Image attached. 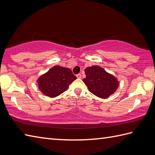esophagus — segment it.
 Wrapping results in <instances>:
<instances>
[{
  "instance_id": "obj_1",
  "label": "esophagus",
  "mask_w": 155,
  "mask_h": 155,
  "mask_svg": "<svg viewBox=\"0 0 155 155\" xmlns=\"http://www.w3.org/2000/svg\"><path fill=\"white\" fill-rule=\"evenodd\" d=\"M76 77H77V78H78V79H81V75L80 74H78V75H76Z\"/></svg>"
}]
</instances>
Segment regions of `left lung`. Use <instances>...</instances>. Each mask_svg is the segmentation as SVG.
<instances>
[{
	"label": "left lung",
	"instance_id": "1",
	"mask_svg": "<svg viewBox=\"0 0 155 155\" xmlns=\"http://www.w3.org/2000/svg\"><path fill=\"white\" fill-rule=\"evenodd\" d=\"M85 72L86 78L83 81L89 91L98 97L107 99L118 88V79L101 66L87 67L85 69Z\"/></svg>",
	"mask_w": 155,
	"mask_h": 155
}]
</instances>
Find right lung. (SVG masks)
Returning a JSON list of instances; mask_svg holds the SVG:
<instances>
[{
    "label": "right lung",
    "instance_id": "1",
    "mask_svg": "<svg viewBox=\"0 0 155 155\" xmlns=\"http://www.w3.org/2000/svg\"><path fill=\"white\" fill-rule=\"evenodd\" d=\"M76 78L70 69L54 66L41 75L37 82L39 89L43 95L54 98L66 91Z\"/></svg>",
    "mask_w": 155,
    "mask_h": 155
}]
</instances>
